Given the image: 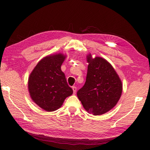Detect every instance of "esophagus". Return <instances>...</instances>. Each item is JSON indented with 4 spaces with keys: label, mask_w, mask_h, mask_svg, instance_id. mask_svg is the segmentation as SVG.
I'll return each instance as SVG.
<instances>
[{
    "label": "esophagus",
    "mask_w": 150,
    "mask_h": 150,
    "mask_svg": "<svg viewBox=\"0 0 150 150\" xmlns=\"http://www.w3.org/2000/svg\"><path fill=\"white\" fill-rule=\"evenodd\" d=\"M72 88H73V93L75 94L76 92H77V87H75V86H74V87H72Z\"/></svg>",
    "instance_id": "1"
}]
</instances>
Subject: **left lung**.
Instances as JSON below:
<instances>
[{"label": "left lung", "instance_id": "left-lung-1", "mask_svg": "<svg viewBox=\"0 0 150 150\" xmlns=\"http://www.w3.org/2000/svg\"><path fill=\"white\" fill-rule=\"evenodd\" d=\"M87 62L85 83L77 95L86 110L93 115H101L118 103L122 84L112 66L105 59L99 57L93 59L89 54Z\"/></svg>", "mask_w": 150, "mask_h": 150}]
</instances>
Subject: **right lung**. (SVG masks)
I'll return each instance as SVG.
<instances>
[{"label": "right lung", "instance_id": "obj_1", "mask_svg": "<svg viewBox=\"0 0 150 150\" xmlns=\"http://www.w3.org/2000/svg\"><path fill=\"white\" fill-rule=\"evenodd\" d=\"M63 54L47 56L35 66L28 79V90L34 102L47 112L60 108L73 90L67 84L61 66Z\"/></svg>", "mask_w": 150, "mask_h": 150}]
</instances>
